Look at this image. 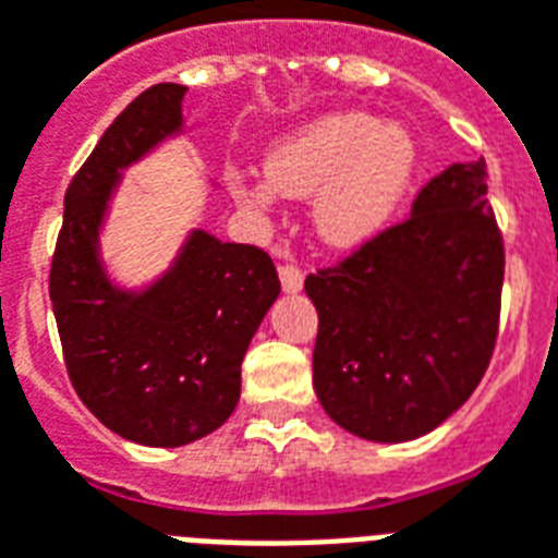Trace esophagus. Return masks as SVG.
Here are the masks:
<instances>
[{
    "label": "esophagus",
    "mask_w": 558,
    "mask_h": 558,
    "mask_svg": "<svg viewBox=\"0 0 558 558\" xmlns=\"http://www.w3.org/2000/svg\"><path fill=\"white\" fill-rule=\"evenodd\" d=\"M279 282H282L284 293H296L302 288V270L296 265L279 267Z\"/></svg>",
    "instance_id": "esophagus-1"
}]
</instances>
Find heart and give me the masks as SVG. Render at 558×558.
I'll list each match as a JSON object with an SVG mask.
<instances>
[{"mask_svg": "<svg viewBox=\"0 0 558 558\" xmlns=\"http://www.w3.org/2000/svg\"><path fill=\"white\" fill-rule=\"evenodd\" d=\"M408 128L366 113H331L284 133L265 157L267 183L235 174L232 192L253 215H270L274 192L314 197V230L331 247H357L387 227L416 174Z\"/></svg>", "mask_w": 558, "mask_h": 558, "instance_id": "b5f03b06", "label": "heart"}]
</instances>
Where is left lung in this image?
I'll list each match as a JSON object with an SVG mask.
<instances>
[{"instance_id":"obj_1","label":"left lung","mask_w":558,"mask_h":558,"mask_svg":"<svg viewBox=\"0 0 558 558\" xmlns=\"http://www.w3.org/2000/svg\"><path fill=\"white\" fill-rule=\"evenodd\" d=\"M504 235L486 162H457L392 223L305 279L319 314L314 390L328 416L373 442H408L463 408L492 361Z\"/></svg>"}]
</instances>
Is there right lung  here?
Listing matches in <instances>:
<instances>
[{
  "instance_id": "add662e5",
  "label": "right lung",
  "mask_w": 558,
  "mask_h": 558,
  "mask_svg": "<svg viewBox=\"0 0 558 558\" xmlns=\"http://www.w3.org/2000/svg\"><path fill=\"white\" fill-rule=\"evenodd\" d=\"M185 86L157 84L124 107L63 201L49 296L69 381L113 434L177 448L211 434L241 396V361L279 296L265 250L194 230L145 291H122L98 256L122 171L183 128Z\"/></svg>"
}]
</instances>
